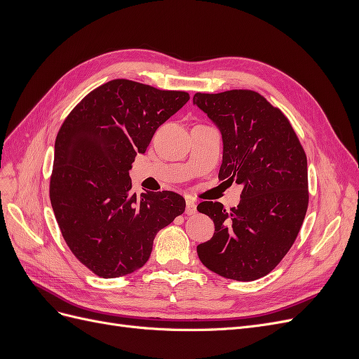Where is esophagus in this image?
Wrapping results in <instances>:
<instances>
[{
	"label": "esophagus",
	"mask_w": 359,
	"mask_h": 359,
	"mask_svg": "<svg viewBox=\"0 0 359 359\" xmlns=\"http://www.w3.org/2000/svg\"><path fill=\"white\" fill-rule=\"evenodd\" d=\"M194 212H196V203H194L193 199L187 198V201H186V214L193 215Z\"/></svg>",
	"instance_id": "obj_1"
}]
</instances>
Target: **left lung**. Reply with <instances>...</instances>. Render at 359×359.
I'll return each instance as SVG.
<instances>
[{"mask_svg":"<svg viewBox=\"0 0 359 359\" xmlns=\"http://www.w3.org/2000/svg\"><path fill=\"white\" fill-rule=\"evenodd\" d=\"M193 103L222 132L219 180L243 184L236 208L210 201L198 205L215 226L211 240L198 245V256L224 278L257 280L286 256L306 217V151L289 118L256 91L196 93Z\"/></svg>","mask_w":359,"mask_h":359,"instance_id":"obj_1","label":"left lung"}]
</instances>
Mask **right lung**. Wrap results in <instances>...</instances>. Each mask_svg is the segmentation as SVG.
<instances>
[{
  "instance_id": "1",
  "label": "right lung",
  "mask_w": 359,
  "mask_h": 359,
  "mask_svg": "<svg viewBox=\"0 0 359 359\" xmlns=\"http://www.w3.org/2000/svg\"><path fill=\"white\" fill-rule=\"evenodd\" d=\"M190 99L128 79L97 86L73 107L55 140L49 196L64 241L95 276L142 268L157 232L186 210L173 191H132L128 170L156 130Z\"/></svg>"
}]
</instances>
